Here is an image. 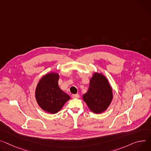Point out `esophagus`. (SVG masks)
I'll return each mask as SVG.
<instances>
[{"mask_svg": "<svg viewBox=\"0 0 151 151\" xmlns=\"http://www.w3.org/2000/svg\"><path fill=\"white\" fill-rule=\"evenodd\" d=\"M72 98L73 99H78L79 98V95L78 94H72Z\"/></svg>", "mask_w": 151, "mask_h": 151, "instance_id": "obj_1", "label": "esophagus"}]
</instances>
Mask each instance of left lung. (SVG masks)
<instances>
[{"mask_svg": "<svg viewBox=\"0 0 151 151\" xmlns=\"http://www.w3.org/2000/svg\"><path fill=\"white\" fill-rule=\"evenodd\" d=\"M113 99V88L108 78L95 72L90 80L88 91L83 96V101L92 112L100 114L106 110Z\"/></svg>", "mask_w": 151, "mask_h": 151, "instance_id": "1", "label": "left lung"}]
</instances>
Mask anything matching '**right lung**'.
<instances>
[{"label":"right lung","mask_w":151,"mask_h":151,"mask_svg":"<svg viewBox=\"0 0 151 151\" xmlns=\"http://www.w3.org/2000/svg\"><path fill=\"white\" fill-rule=\"evenodd\" d=\"M60 75L50 72L44 75L38 83L35 90L36 101L43 110L50 114L57 113L70 99L58 86Z\"/></svg>","instance_id":"right-lung-1"}]
</instances>
